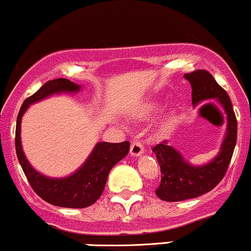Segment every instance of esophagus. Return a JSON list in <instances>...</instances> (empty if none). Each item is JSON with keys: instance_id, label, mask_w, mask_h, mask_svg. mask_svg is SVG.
Wrapping results in <instances>:
<instances>
[{"instance_id": "obj_1", "label": "esophagus", "mask_w": 251, "mask_h": 251, "mask_svg": "<svg viewBox=\"0 0 251 251\" xmlns=\"http://www.w3.org/2000/svg\"><path fill=\"white\" fill-rule=\"evenodd\" d=\"M145 152V147L144 145H142L141 141H139V140H136V141H134L133 144H131L130 146V154L131 155H141L142 153Z\"/></svg>"}]
</instances>
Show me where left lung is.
<instances>
[{
    "label": "left lung",
    "mask_w": 251,
    "mask_h": 251,
    "mask_svg": "<svg viewBox=\"0 0 251 251\" xmlns=\"http://www.w3.org/2000/svg\"><path fill=\"white\" fill-rule=\"evenodd\" d=\"M191 85L193 105L201 101L219 100L227 114V133L218 157L203 166H193L179 152L161 141L152 148L159 165L161 179L155 194L164 201L175 202L198 198L214 189L227 171L237 141V120L230 97L209 72L198 69L184 74ZM211 104V103H208Z\"/></svg>",
    "instance_id": "obj_1"
}]
</instances>
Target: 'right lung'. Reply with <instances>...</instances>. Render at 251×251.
Returning a JSON list of instances; mask_svg holds the SVG:
<instances>
[{
    "instance_id": "add662e5",
    "label": "right lung",
    "mask_w": 251,
    "mask_h": 251,
    "mask_svg": "<svg viewBox=\"0 0 251 251\" xmlns=\"http://www.w3.org/2000/svg\"><path fill=\"white\" fill-rule=\"evenodd\" d=\"M80 86L67 79H55L45 82L36 93L28 97L20 107L15 129V150L18 160L29 185L37 195L53 206L67 208H85L91 206L100 198L107 175L121 159L129 152V141L120 144L99 142L91 153L86 163L72 176L66 178H49L29 165L23 152L20 140V125L24 112L28 105L38 101L45 97L60 92H77Z\"/></svg>"
}]
</instances>
